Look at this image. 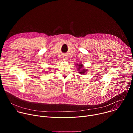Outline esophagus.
Returning <instances> with one entry per match:
<instances>
[{
	"instance_id": "esophagus-1",
	"label": "esophagus",
	"mask_w": 133,
	"mask_h": 133,
	"mask_svg": "<svg viewBox=\"0 0 133 133\" xmlns=\"http://www.w3.org/2000/svg\"><path fill=\"white\" fill-rule=\"evenodd\" d=\"M67 59V57L66 56V55H63L62 56V59L63 61H66Z\"/></svg>"
}]
</instances>
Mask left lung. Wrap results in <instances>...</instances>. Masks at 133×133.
Listing matches in <instances>:
<instances>
[{"label":"left lung","mask_w":133,"mask_h":133,"mask_svg":"<svg viewBox=\"0 0 133 133\" xmlns=\"http://www.w3.org/2000/svg\"><path fill=\"white\" fill-rule=\"evenodd\" d=\"M76 66H77V70L79 71V73L81 74H83V75H85V74L87 72L86 70H85V69H83L82 67H83V64H82V63H80L79 64H76Z\"/></svg>","instance_id":"obj_1"}]
</instances>
